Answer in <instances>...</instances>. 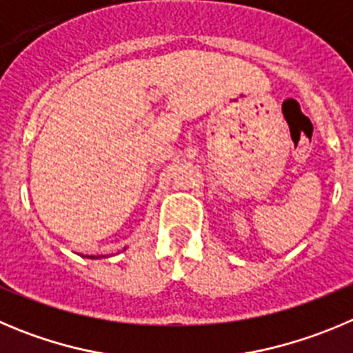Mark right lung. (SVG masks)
I'll return each instance as SVG.
<instances>
[{"instance_id":"obj_1","label":"right lung","mask_w":353,"mask_h":353,"mask_svg":"<svg viewBox=\"0 0 353 353\" xmlns=\"http://www.w3.org/2000/svg\"><path fill=\"white\" fill-rule=\"evenodd\" d=\"M125 250V248H124ZM89 259H103V257H108V255H87Z\"/></svg>"}]
</instances>
